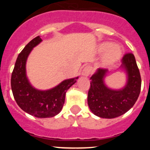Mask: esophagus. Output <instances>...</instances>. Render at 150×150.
I'll return each mask as SVG.
<instances>
[{"label": "esophagus", "instance_id": "esophagus-1", "mask_svg": "<svg viewBox=\"0 0 150 150\" xmlns=\"http://www.w3.org/2000/svg\"><path fill=\"white\" fill-rule=\"evenodd\" d=\"M91 70H92V69L90 66L85 67L82 71V75H83V76H86V77L88 76V75L91 74Z\"/></svg>", "mask_w": 150, "mask_h": 150}]
</instances>
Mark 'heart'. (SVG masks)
Returning <instances> with one entry per match:
<instances>
[{"mask_svg": "<svg viewBox=\"0 0 150 150\" xmlns=\"http://www.w3.org/2000/svg\"><path fill=\"white\" fill-rule=\"evenodd\" d=\"M109 49L108 50V49ZM108 50L106 54L105 57H104V62L107 64H112L115 62L117 59L120 57L121 55V49L117 45L112 46L110 43H103L99 46V51L102 52Z\"/></svg>", "mask_w": 150, "mask_h": 150, "instance_id": "1", "label": "heart"}]
</instances>
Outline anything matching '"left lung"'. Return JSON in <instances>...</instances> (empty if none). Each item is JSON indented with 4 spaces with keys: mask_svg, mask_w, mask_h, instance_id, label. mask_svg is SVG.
Returning a JSON list of instances; mask_svg holds the SVG:
<instances>
[{
    "mask_svg": "<svg viewBox=\"0 0 150 150\" xmlns=\"http://www.w3.org/2000/svg\"><path fill=\"white\" fill-rule=\"evenodd\" d=\"M122 67L128 75L127 84L121 90H112L104 83L107 69L99 68L91 78L88 104L91 111L103 118H114L128 112L137 102L141 91L142 79L132 53L124 54Z\"/></svg>",
    "mask_w": 150,
    "mask_h": 150,
    "instance_id": "obj_1",
    "label": "left lung"
}]
</instances>
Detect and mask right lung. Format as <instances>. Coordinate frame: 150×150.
I'll list each match as a JSON object with an SVG mask.
<instances>
[{"instance_id":"obj_1","label":"right lung","mask_w":150,"mask_h":150,"mask_svg":"<svg viewBox=\"0 0 150 150\" xmlns=\"http://www.w3.org/2000/svg\"><path fill=\"white\" fill-rule=\"evenodd\" d=\"M41 41L40 36H37L19 54L11 74V86L15 101L22 110L36 117L46 118L60 112L64 104L67 91L78 78L65 80L48 91L34 88L27 78L25 65L30 51Z\"/></svg>"}]
</instances>
